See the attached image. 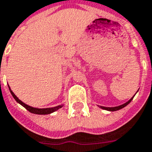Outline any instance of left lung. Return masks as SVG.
Segmentation results:
<instances>
[{"mask_svg": "<svg viewBox=\"0 0 152 152\" xmlns=\"http://www.w3.org/2000/svg\"><path fill=\"white\" fill-rule=\"evenodd\" d=\"M134 98V96H132L131 98L127 102H126L125 104H122L121 105H118V106H115V107H104V106H100V107L103 109V110H108V111H117L118 110H121L122 108H124L125 106H126L129 103H130L131 101H132V99Z\"/></svg>", "mask_w": 152, "mask_h": 152, "instance_id": "obj_1", "label": "left lung"}]
</instances>
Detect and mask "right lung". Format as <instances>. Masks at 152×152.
<instances>
[{
	"label": "right lung",
	"instance_id": "add662e5",
	"mask_svg": "<svg viewBox=\"0 0 152 152\" xmlns=\"http://www.w3.org/2000/svg\"><path fill=\"white\" fill-rule=\"evenodd\" d=\"M10 88V91L11 94H12V96H13V98L16 100V102L18 103H19L20 104H22L23 107H25L26 110H27L29 112L32 113H35V114H49V113H51L55 112V111L58 110L59 109L63 107V105L60 104V105H58V106H56V107H52V108H45V109H38V108H34V107H31L30 105H28V104H25L24 102H22L21 100H19L17 96L13 93V91L11 90V88Z\"/></svg>",
	"mask_w": 152,
	"mask_h": 152
}]
</instances>
